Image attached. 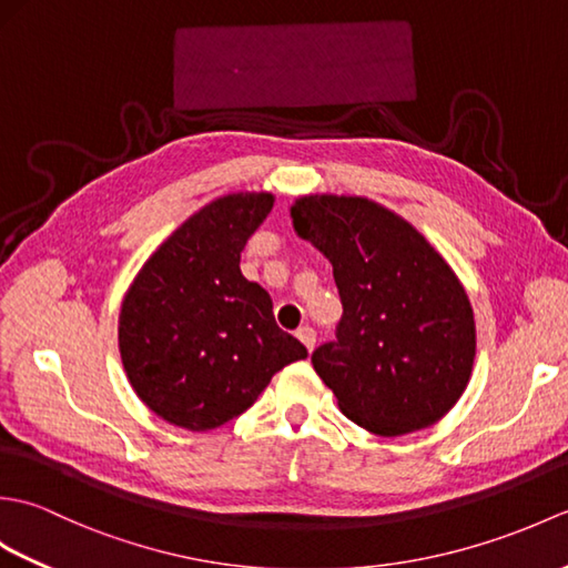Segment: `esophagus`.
<instances>
[{
  "label": "esophagus",
  "instance_id": "1",
  "mask_svg": "<svg viewBox=\"0 0 568 568\" xmlns=\"http://www.w3.org/2000/svg\"><path fill=\"white\" fill-rule=\"evenodd\" d=\"M297 339L303 342V344L310 348V352H312V348H315V342H317V332L312 329L310 324H305V327L297 329Z\"/></svg>",
  "mask_w": 568,
  "mask_h": 568
}]
</instances>
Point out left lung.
<instances>
[{"label": "left lung", "mask_w": 568, "mask_h": 568, "mask_svg": "<svg viewBox=\"0 0 568 568\" xmlns=\"http://www.w3.org/2000/svg\"><path fill=\"white\" fill-rule=\"evenodd\" d=\"M297 236L329 258L344 315L312 366L342 413L381 437L432 427L464 395L476 322L442 253L383 204L305 195L291 207Z\"/></svg>", "instance_id": "8db88e82"}]
</instances>
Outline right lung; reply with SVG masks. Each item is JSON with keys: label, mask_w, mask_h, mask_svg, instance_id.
Instances as JSON below:
<instances>
[{"label": "right lung", "mask_w": 568, "mask_h": 568, "mask_svg": "<svg viewBox=\"0 0 568 568\" xmlns=\"http://www.w3.org/2000/svg\"><path fill=\"white\" fill-rule=\"evenodd\" d=\"M271 192L204 204L141 265L119 315V354L143 405L175 427L207 432L239 417L277 371L307 356L275 324L271 295L241 275Z\"/></svg>", "instance_id": "1"}]
</instances>
